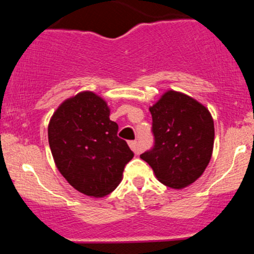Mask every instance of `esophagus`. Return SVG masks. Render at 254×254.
I'll list each match as a JSON object with an SVG mask.
<instances>
[{
    "mask_svg": "<svg viewBox=\"0 0 254 254\" xmlns=\"http://www.w3.org/2000/svg\"><path fill=\"white\" fill-rule=\"evenodd\" d=\"M129 147L131 148V150H132L135 154H138V153H139V150H138V144H137L136 141H130V142H129Z\"/></svg>",
    "mask_w": 254,
    "mask_h": 254,
    "instance_id": "esophagus-1",
    "label": "esophagus"
}]
</instances>
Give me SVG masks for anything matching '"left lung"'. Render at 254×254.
Here are the masks:
<instances>
[{
    "mask_svg": "<svg viewBox=\"0 0 254 254\" xmlns=\"http://www.w3.org/2000/svg\"><path fill=\"white\" fill-rule=\"evenodd\" d=\"M154 148L141 159L159 182L171 189L186 188L203 174L214 149V119L196 99L167 90L153 106Z\"/></svg>",
    "mask_w": 254,
    "mask_h": 254,
    "instance_id": "1",
    "label": "left lung"
}]
</instances>
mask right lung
<instances>
[{
    "label": "right lung",
    "instance_id": "right-lung-1",
    "mask_svg": "<svg viewBox=\"0 0 254 254\" xmlns=\"http://www.w3.org/2000/svg\"><path fill=\"white\" fill-rule=\"evenodd\" d=\"M117 132L109 105L90 90L57 107L48 127L49 144L58 171L75 190L105 197L122 182L133 153Z\"/></svg>",
    "mask_w": 254,
    "mask_h": 254
}]
</instances>
